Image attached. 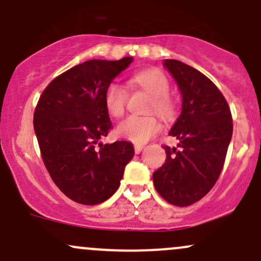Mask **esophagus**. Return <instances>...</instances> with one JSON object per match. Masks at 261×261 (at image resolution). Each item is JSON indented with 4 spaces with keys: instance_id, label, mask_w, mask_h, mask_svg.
Segmentation results:
<instances>
[{
    "instance_id": "esophagus-1",
    "label": "esophagus",
    "mask_w": 261,
    "mask_h": 261,
    "mask_svg": "<svg viewBox=\"0 0 261 261\" xmlns=\"http://www.w3.org/2000/svg\"><path fill=\"white\" fill-rule=\"evenodd\" d=\"M144 148H145L144 145H135V152L140 153L142 150H144Z\"/></svg>"
}]
</instances>
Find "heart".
<instances>
[{
    "label": "heart",
    "mask_w": 261,
    "mask_h": 261,
    "mask_svg": "<svg viewBox=\"0 0 261 261\" xmlns=\"http://www.w3.org/2000/svg\"><path fill=\"white\" fill-rule=\"evenodd\" d=\"M133 83L152 96L148 111H156L165 119H171L174 114V104L168 95L170 83L156 69L142 70L133 76ZM127 101V91L119 83L109 84L105 91V107L109 114L115 117L124 114ZM161 130V121L156 115L128 116L116 127L117 136L135 144H145Z\"/></svg>",
    "instance_id": "b5f03b06"
}]
</instances>
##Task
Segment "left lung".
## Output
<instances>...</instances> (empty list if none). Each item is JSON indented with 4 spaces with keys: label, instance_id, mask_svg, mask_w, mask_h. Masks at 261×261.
I'll return each instance as SVG.
<instances>
[{
    "label": "left lung",
    "instance_id": "obj_1",
    "mask_svg": "<svg viewBox=\"0 0 261 261\" xmlns=\"http://www.w3.org/2000/svg\"><path fill=\"white\" fill-rule=\"evenodd\" d=\"M163 65L181 90V115L170 131L181 148L163 146L167 157L153 172V185L168 203L187 207L202 199L218 181L233 122L227 100L204 74L176 59H166Z\"/></svg>",
    "mask_w": 261,
    "mask_h": 261
}]
</instances>
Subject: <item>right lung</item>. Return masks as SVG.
Masks as SVG:
<instances>
[{
  "instance_id": "right-lung-1",
  "label": "right lung",
  "mask_w": 261,
  "mask_h": 261,
  "mask_svg": "<svg viewBox=\"0 0 261 261\" xmlns=\"http://www.w3.org/2000/svg\"><path fill=\"white\" fill-rule=\"evenodd\" d=\"M133 62L93 59L57 76L43 90L33 126L45 168L68 198L85 205L115 193L135 150L127 141L102 145L111 121L105 91Z\"/></svg>"
}]
</instances>
